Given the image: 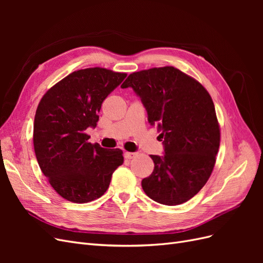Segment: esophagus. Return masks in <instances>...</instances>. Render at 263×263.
Masks as SVG:
<instances>
[{
  "instance_id": "1",
  "label": "esophagus",
  "mask_w": 263,
  "mask_h": 263,
  "mask_svg": "<svg viewBox=\"0 0 263 263\" xmlns=\"http://www.w3.org/2000/svg\"><path fill=\"white\" fill-rule=\"evenodd\" d=\"M137 156V153H128V151H126V153L124 154V157L126 159H133Z\"/></svg>"
}]
</instances>
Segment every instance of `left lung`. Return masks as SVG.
<instances>
[{
	"mask_svg": "<svg viewBox=\"0 0 263 263\" xmlns=\"http://www.w3.org/2000/svg\"><path fill=\"white\" fill-rule=\"evenodd\" d=\"M121 87H132L140 98L163 145L162 156L150 155L155 169L141 181L142 190L163 205L187 202L211 177L219 148V125L211 95L173 67L134 72Z\"/></svg>",
	"mask_w": 263,
	"mask_h": 263,
	"instance_id": "left-lung-1",
	"label": "left lung"
}]
</instances>
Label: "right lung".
Returning <instances> with one entry per match:
<instances>
[{"mask_svg": "<svg viewBox=\"0 0 263 263\" xmlns=\"http://www.w3.org/2000/svg\"><path fill=\"white\" fill-rule=\"evenodd\" d=\"M126 76L104 68L78 70L39 102L33 137L37 161L55 192L70 202L101 197L124 162L121 149L92 145L85 129L97 126L103 101Z\"/></svg>", "mask_w": 263, "mask_h": 263, "instance_id": "add662e5", "label": "right lung"}]
</instances>
